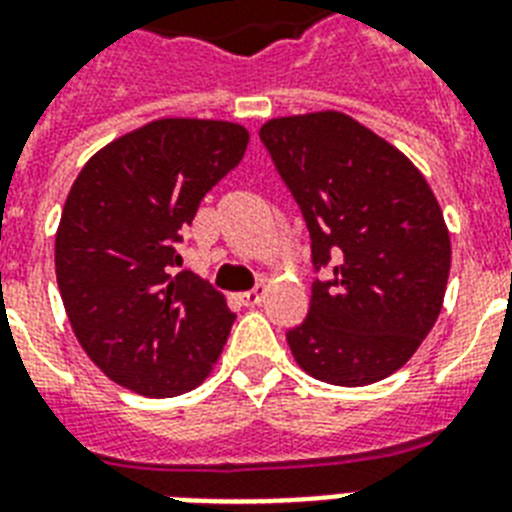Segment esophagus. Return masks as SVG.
Here are the masks:
<instances>
[{
  "label": "esophagus",
  "mask_w": 512,
  "mask_h": 512,
  "mask_svg": "<svg viewBox=\"0 0 512 512\" xmlns=\"http://www.w3.org/2000/svg\"><path fill=\"white\" fill-rule=\"evenodd\" d=\"M265 292H268V289H265L263 284H257L255 289H249V292L241 295V303L249 305V308H255V305H260L265 300Z\"/></svg>",
  "instance_id": "34e87169"
}]
</instances>
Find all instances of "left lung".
I'll list each match as a JSON object with an SVG mask.
<instances>
[{
  "instance_id": "8db88e82",
  "label": "left lung",
  "mask_w": 512,
  "mask_h": 512,
  "mask_svg": "<svg viewBox=\"0 0 512 512\" xmlns=\"http://www.w3.org/2000/svg\"><path fill=\"white\" fill-rule=\"evenodd\" d=\"M311 231V311L287 342L303 372L361 388L409 361L436 324L452 268L444 212L422 172L340 111L260 127Z\"/></svg>"
}]
</instances>
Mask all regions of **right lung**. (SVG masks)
Returning <instances> with one entry per match:
<instances>
[{"label": "right lung", "mask_w": 512, "mask_h": 512, "mask_svg": "<svg viewBox=\"0 0 512 512\" xmlns=\"http://www.w3.org/2000/svg\"><path fill=\"white\" fill-rule=\"evenodd\" d=\"M247 143L236 122L156 119L111 140L76 175L55 233V276L76 340L116 385L180 396L223 353L236 319L225 297L172 268L199 201Z\"/></svg>", "instance_id": "obj_1"}]
</instances>
